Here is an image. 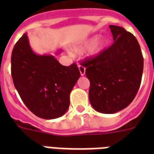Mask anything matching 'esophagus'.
I'll return each mask as SVG.
<instances>
[{"mask_svg": "<svg viewBox=\"0 0 154 154\" xmlns=\"http://www.w3.org/2000/svg\"><path fill=\"white\" fill-rule=\"evenodd\" d=\"M79 72H80V74L81 75H84L85 73V69L84 66L82 65H79Z\"/></svg>", "mask_w": 154, "mask_h": 154, "instance_id": "34e87169", "label": "esophagus"}]
</instances>
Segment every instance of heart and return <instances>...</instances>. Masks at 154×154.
I'll use <instances>...</instances> for the list:
<instances>
[{"mask_svg":"<svg viewBox=\"0 0 154 154\" xmlns=\"http://www.w3.org/2000/svg\"><path fill=\"white\" fill-rule=\"evenodd\" d=\"M106 42V41L104 38H100L95 41L92 43V45L90 46V48H89V55L92 57L97 56L98 55H99L101 53V51L103 50V48H104ZM88 45H89V42L78 45L75 46L73 51H74L75 53L83 52Z\"/></svg>","mask_w":154,"mask_h":154,"instance_id":"heart-1","label":"heart"}]
</instances>
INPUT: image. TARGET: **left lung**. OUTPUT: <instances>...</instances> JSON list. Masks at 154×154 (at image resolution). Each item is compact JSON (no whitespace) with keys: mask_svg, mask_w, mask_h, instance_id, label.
I'll use <instances>...</instances> for the list:
<instances>
[{"mask_svg":"<svg viewBox=\"0 0 154 154\" xmlns=\"http://www.w3.org/2000/svg\"><path fill=\"white\" fill-rule=\"evenodd\" d=\"M113 44L80 62L90 82L91 105L102 113L117 112L132 103L141 83L143 58L135 36L122 27L109 25Z\"/></svg>","mask_w":154,"mask_h":154,"instance_id":"8db88e82","label":"left lung"}]
</instances>
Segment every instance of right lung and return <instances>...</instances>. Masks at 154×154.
Listing matches in <instances>:
<instances>
[{
    "label": "right lung",
    "mask_w": 154,
    "mask_h": 154,
    "mask_svg": "<svg viewBox=\"0 0 154 154\" xmlns=\"http://www.w3.org/2000/svg\"><path fill=\"white\" fill-rule=\"evenodd\" d=\"M14 85L23 103L35 116L60 117L70 105L69 95L80 77L75 63L64 66L53 55H37L24 34L11 54Z\"/></svg>",
    "instance_id": "obj_1"
}]
</instances>
